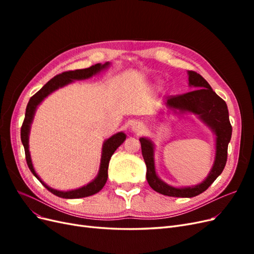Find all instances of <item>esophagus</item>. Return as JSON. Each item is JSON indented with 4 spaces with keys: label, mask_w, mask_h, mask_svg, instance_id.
<instances>
[{
    "label": "esophagus",
    "mask_w": 254,
    "mask_h": 254,
    "mask_svg": "<svg viewBox=\"0 0 254 254\" xmlns=\"http://www.w3.org/2000/svg\"><path fill=\"white\" fill-rule=\"evenodd\" d=\"M131 128H132L134 132H140V131H143V130H144V124L141 122H134Z\"/></svg>",
    "instance_id": "1"
}]
</instances>
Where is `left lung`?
I'll list each match as a JSON object with an SVG mask.
<instances>
[{"instance_id": "obj_1", "label": "left lung", "mask_w": 254, "mask_h": 254, "mask_svg": "<svg viewBox=\"0 0 254 254\" xmlns=\"http://www.w3.org/2000/svg\"><path fill=\"white\" fill-rule=\"evenodd\" d=\"M188 73L190 86L198 89L181 95L168 96L166 105L171 108L178 109L180 112L188 111L197 114L216 135V153L212 170L204 181L195 187L177 189L168 186L157 176L153 159V144L146 137H141L142 155L147 167L146 179L153 190L171 197L190 198L203 193L224 171L228 157V144L232 135V126L229 121L226 102L215 93L200 74L194 71Z\"/></svg>"}]
</instances>
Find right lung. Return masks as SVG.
<instances>
[{
    "instance_id": "obj_1",
    "label": "right lung",
    "mask_w": 254,
    "mask_h": 254,
    "mask_svg": "<svg viewBox=\"0 0 254 254\" xmlns=\"http://www.w3.org/2000/svg\"><path fill=\"white\" fill-rule=\"evenodd\" d=\"M108 65H109V63H106L105 64H96L92 65L90 67H87V68H81V70H75V71H67V72L58 74L55 76V77L52 78L50 81L45 83L44 86L39 91H38L35 95L30 97L29 102L26 106L25 118H24V121H23V124L21 127V141H22L23 146H24L27 165L29 167L30 172H32L36 178L42 183V186L45 189H48L52 194L56 195L58 197L67 198V199H75V198L88 197V196L98 193V191L104 188V186L107 182V178H108L109 161L114 153V151L117 150V148L121 144H123V142L125 141L126 134L124 132H118L117 134L112 135L111 137H109L108 140L105 141V143L103 145V150H102V159H101V166H99V172H98L97 177L93 181L87 184V186H84L77 190H67V191L57 190H54V189L48 187L47 184H45L40 179V177L37 175V173L34 170L32 159H30L29 150H28V134H29L30 124H32L34 115H35V111L37 109L38 105H39L45 97L49 96L52 92H54L59 88H63L64 86H66V84L73 82V80H80V79L90 78L93 75L101 72L102 70H105V68Z\"/></svg>"
}]
</instances>
